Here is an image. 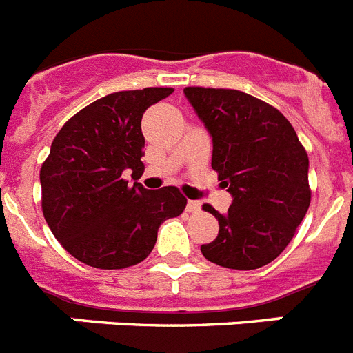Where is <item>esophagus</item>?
I'll return each instance as SVG.
<instances>
[{
  "label": "esophagus",
  "mask_w": 353,
  "mask_h": 353,
  "mask_svg": "<svg viewBox=\"0 0 353 353\" xmlns=\"http://www.w3.org/2000/svg\"><path fill=\"white\" fill-rule=\"evenodd\" d=\"M199 208H201V203L196 201V199H189V201H187V212L196 214V212H199Z\"/></svg>",
  "instance_id": "34e87169"
}]
</instances>
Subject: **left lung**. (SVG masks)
<instances>
[{
    "label": "left lung",
    "mask_w": 353,
    "mask_h": 353,
    "mask_svg": "<svg viewBox=\"0 0 353 353\" xmlns=\"http://www.w3.org/2000/svg\"><path fill=\"white\" fill-rule=\"evenodd\" d=\"M212 136V168L233 196L228 214L203 205L219 235L201 245L208 261L252 270L276 260L311 203L310 159L274 105L239 90L183 88Z\"/></svg>",
    "instance_id": "obj_1"
}]
</instances>
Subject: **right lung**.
I'll use <instances>...</instances> for the list:
<instances>
[{"label":"right lung","mask_w":353,"mask_h":353,"mask_svg":"<svg viewBox=\"0 0 353 353\" xmlns=\"http://www.w3.org/2000/svg\"><path fill=\"white\" fill-rule=\"evenodd\" d=\"M173 88L117 92L92 102L61 127L40 168L42 212L52 235L95 269H125L148 256L157 230L187 205L179 187L148 191L139 179L143 113Z\"/></svg>","instance_id":"obj_1"}]
</instances>
